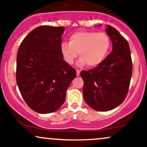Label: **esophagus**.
Segmentation results:
<instances>
[{"instance_id": "34e87169", "label": "esophagus", "mask_w": 147, "mask_h": 147, "mask_svg": "<svg viewBox=\"0 0 147 147\" xmlns=\"http://www.w3.org/2000/svg\"><path fill=\"white\" fill-rule=\"evenodd\" d=\"M76 72H77V76H79L80 75V70H76Z\"/></svg>"}]
</instances>
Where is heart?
Instances as JSON below:
<instances>
[{"label":"heart","instance_id":"obj_1","mask_svg":"<svg viewBox=\"0 0 147 147\" xmlns=\"http://www.w3.org/2000/svg\"><path fill=\"white\" fill-rule=\"evenodd\" d=\"M110 48V37L106 33L81 31L72 34L69 43H62L60 50L67 63H73L79 55L78 66L87 64L89 67H96L105 60Z\"/></svg>","mask_w":147,"mask_h":147}]
</instances>
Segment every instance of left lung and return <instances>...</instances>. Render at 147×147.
Listing matches in <instances>:
<instances>
[{
	"instance_id": "left-lung-1",
	"label": "left lung",
	"mask_w": 147,
	"mask_h": 147,
	"mask_svg": "<svg viewBox=\"0 0 147 147\" xmlns=\"http://www.w3.org/2000/svg\"><path fill=\"white\" fill-rule=\"evenodd\" d=\"M106 32L112 41V52L96 68L80 73L84 100L98 111H111L124 102L133 70L128 41L111 25H106Z\"/></svg>"
}]
</instances>
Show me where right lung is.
Returning a JSON list of instances; mask_svg holds the SVG:
<instances>
[{"mask_svg":"<svg viewBox=\"0 0 147 147\" xmlns=\"http://www.w3.org/2000/svg\"><path fill=\"white\" fill-rule=\"evenodd\" d=\"M63 27L39 26L25 37L16 57V83L30 109L53 113L65 102L66 90L76 77L75 69L60 50Z\"/></svg>","mask_w":147,"mask_h":147,"instance_id":"right-lung-1","label":"right lung"}]
</instances>
